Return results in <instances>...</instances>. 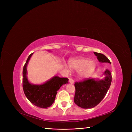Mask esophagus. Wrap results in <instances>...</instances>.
I'll return each mask as SVG.
<instances>
[{"instance_id":"1","label":"esophagus","mask_w":132,"mask_h":132,"mask_svg":"<svg viewBox=\"0 0 132 132\" xmlns=\"http://www.w3.org/2000/svg\"><path fill=\"white\" fill-rule=\"evenodd\" d=\"M69 82L70 83H71V84H73V83L74 82V81L73 79L71 78H69Z\"/></svg>"}]
</instances>
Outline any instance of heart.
Returning a JSON list of instances; mask_svg holds the SVG:
<instances>
[{
    "mask_svg": "<svg viewBox=\"0 0 132 132\" xmlns=\"http://www.w3.org/2000/svg\"><path fill=\"white\" fill-rule=\"evenodd\" d=\"M70 66L73 69L80 70L79 75L82 78L88 77L95 68V64L93 61H89L85 58L72 60L70 62Z\"/></svg>",
    "mask_w": 132,
    "mask_h": 132,
    "instance_id": "b5f03b06",
    "label": "heart"
}]
</instances>
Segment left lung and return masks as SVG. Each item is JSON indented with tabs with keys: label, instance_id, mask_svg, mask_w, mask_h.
<instances>
[{
	"label": "left lung",
	"instance_id": "obj_1",
	"mask_svg": "<svg viewBox=\"0 0 132 132\" xmlns=\"http://www.w3.org/2000/svg\"><path fill=\"white\" fill-rule=\"evenodd\" d=\"M100 62L111 63L104 54L94 52ZM104 79H86L83 81L75 83V93L74 101L76 105L82 109H92L97 106L105 97L109 90L112 75L109 70L103 73Z\"/></svg>",
	"mask_w": 132,
	"mask_h": 132
}]
</instances>
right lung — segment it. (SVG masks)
Returning a JSON list of instances; mask_svg holds the SVG:
<instances>
[{"label": "right lung", "mask_w": 132, "mask_h": 132, "mask_svg": "<svg viewBox=\"0 0 132 132\" xmlns=\"http://www.w3.org/2000/svg\"><path fill=\"white\" fill-rule=\"evenodd\" d=\"M33 53L28 57L22 71V86L24 94L29 100L35 106L46 109L54 101L57 91L62 85L68 84L69 79L55 76L41 85L32 84L27 78L26 67Z\"/></svg>", "instance_id": "obj_1"}]
</instances>
